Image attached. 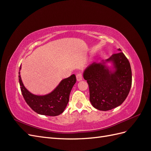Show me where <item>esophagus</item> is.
<instances>
[{"instance_id":"34e87169","label":"esophagus","mask_w":151,"mask_h":151,"mask_svg":"<svg viewBox=\"0 0 151 151\" xmlns=\"http://www.w3.org/2000/svg\"><path fill=\"white\" fill-rule=\"evenodd\" d=\"M76 78L77 81H81L83 80V74H82V73H78V74L76 75Z\"/></svg>"}]
</instances>
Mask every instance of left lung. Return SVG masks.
Instances as JSON below:
<instances>
[{"label": "left lung", "mask_w": 151, "mask_h": 151, "mask_svg": "<svg viewBox=\"0 0 151 151\" xmlns=\"http://www.w3.org/2000/svg\"><path fill=\"white\" fill-rule=\"evenodd\" d=\"M100 63L93 62L87 67L84 79L89 89V99L93 107L108 111L123 103L129 94L132 86V70L130 62L122 50ZM113 63L115 69L111 71L105 65Z\"/></svg>", "instance_id": "left-lung-1"}]
</instances>
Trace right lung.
<instances>
[{
  "label": "right lung",
  "mask_w": 151,
  "mask_h": 151,
  "mask_svg": "<svg viewBox=\"0 0 151 151\" xmlns=\"http://www.w3.org/2000/svg\"><path fill=\"white\" fill-rule=\"evenodd\" d=\"M19 81L23 98L29 106L40 115L55 116L60 115L65 109L69 101V95L72 87L76 83V77L72 74L68 78L63 79L57 88L50 93L38 96L31 93L22 83L20 76Z\"/></svg>",
  "instance_id": "obj_1"
}]
</instances>
